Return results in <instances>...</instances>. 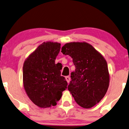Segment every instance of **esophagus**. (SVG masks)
Wrapping results in <instances>:
<instances>
[{
  "mask_svg": "<svg viewBox=\"0 0 129 129\" xmlns=\"http://www.w3.org/2000/svg\"><path fill=\"white\" fill-rule=\"evenodd\" d=\"M66 80L67 81V82H68V83H69V82H70V77H69V76H66Z\"/></svg>",
  "mask_w": 129,
  "mask_h": 129,
  "instance_id": "esophagus-1",
  "label": "esophagus"
}]
</instances>
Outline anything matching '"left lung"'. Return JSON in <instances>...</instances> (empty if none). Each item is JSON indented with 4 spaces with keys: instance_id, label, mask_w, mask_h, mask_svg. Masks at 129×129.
Returning <instances> with one entry per match:
<instances>
[{
    "instance_id": "left-lung-1",
    "label": "left lung",
    "mask_w": 129,
    "mask_h": 129,
    "mask_svg": "<svg viewBox=\"0 0 129 129\" xmlns=\"http://www.w3.org/2000/svg\"><path fill=\"white\" fill-rule=\"evenodd\" d=\"M63 55L72 57L76 67L68 85L78 105L90 108L105 96L109 83L108 65L104 57L86 42H70L61 48Z\"/></svg>"
}]
</instances>
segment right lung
<instances>
[{"mask_svg": "<svg viewBox=\"0 0 129 129\" xmlns=\"http://www.w3.org/2000/svg\"><path fill=\"white\" fill-rule=\"evenodd\" d=\"M60 44L47 42L40 45L24 61L23 84L27 95L41 108L55 106L67 88L61 69L55 64Z\"/></svg>", "mask_w": 129, "mask_h": 129, "instance_id": "add662e5", "label": "right lung"}]
</instances>
